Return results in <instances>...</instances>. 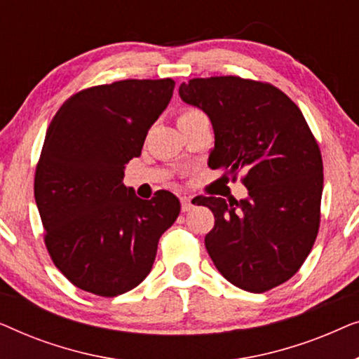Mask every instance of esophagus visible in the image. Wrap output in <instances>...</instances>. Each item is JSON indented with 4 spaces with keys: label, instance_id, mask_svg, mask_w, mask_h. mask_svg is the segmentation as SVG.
I'll list each match as a JSON object with an SVG mask.
<instances>
[{
    "label": "esophagus",
    "instance_id": "obj_1",
    "mask_svg": "<svg viewBox=\"0 0 359 359\" xmlns=\"http://www.w3.org/2000/svg\"><path fill=\"white\" fill-rule=\"evenodd\" d=\"M191 209H193V201H191L188 196H183V198H181V210H183V212H188Z\"/></svg>",
    "mask_w": 359,
    "mask_h": 359
}]
</instances>
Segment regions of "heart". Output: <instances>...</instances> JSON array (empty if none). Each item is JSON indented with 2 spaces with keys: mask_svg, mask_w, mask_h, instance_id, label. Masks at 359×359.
Instances as JSON below:
<instances>
[{
  "mask_svg": "<svg viewBox=\"0 0 359 359\" xmlns=\"http://www.w3.org/2000/svg\"><path fill=\"white\" fill-rule=\"evenodd\" d=\"M201 112L198 111V109H183L181 111V114H180V117H178V121H183V119H189V117H194V116H199Z\"/></svg>",
  "mask_w": 359,
  "mask_h": 359,
  "instance_id": "obj_1",
  "label": "heart"
}]
</instances>
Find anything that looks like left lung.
I'll use <instances>...</instances> for the list:
<instances>
[{"label":"left lung","instance_id":"obj_1","mask_svg":"<svg viewBox=\"0 0 359 359\" xmlns=\"http://www.w3.org/2000/svg\"><path fill=\"white\" fill-rule=\"evenodd\" d=\"M186 104L214 129L208 165L235 180L243 199L201 198L215 225L204 243L219 273L243 291L264 292L299 271L320 224L323 165L302 112L276 86L238 76L181 83Z\"/></svg>","mask_w":359,"mask_h":359}]
</instances>
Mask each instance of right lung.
Here are the masks:
<instances>
[{"label":"right lung","mask_w":359,"mask_h":359,"mask_svg":"<svg viewBox=\"0 0 359 359\" xmlns=\"http://www.w3.org/2000/svg\"><path fill=\"white\" fill-rule=\"evenodd\" d=\"M173 90L171 78L88 88L48 126L34 196L52 262L83 291L114 297L139 286L180 215L170 191L145 201L122 183Z\"/></svg>","instance_id":"add662e5"}]
</instances>
